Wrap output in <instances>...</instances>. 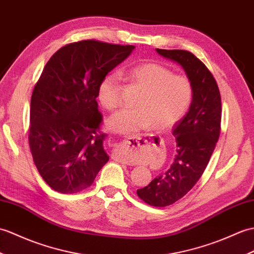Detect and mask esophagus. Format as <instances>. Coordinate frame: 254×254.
<instances>
[{
    "mask_svg": "<svg viewBox=\"0 0 254 254\" xmlns=\"http://www.w3.org/2000/svg\"><path fill=\"white\" fill-rule=\"evenodd\" d=\"M148 137L145 136V135H136V136H132L127 139H126L125 141V146H123V148L126 150L128 149H136L138 147H141V145H145V144H148ZM117 159H119V161H122L123 163L126 164H131V161L128 160L127 158V154L125 151H121L119 154H117Z\"/></svg>",
    "mask_w": 254,
    "mask_h": 254,
    "instance_id": "obj_1",
    "label": "esophagus"
}]
</instances>
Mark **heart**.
<instances>
[{"mask_svg":"<svg viewBox=\"0 0 254 254\" xmlns=\"http://www.w3.org/2000/svg\"><path fill=\"white\" fill-rule=\"evenodd\" d=\"M127 78L141 93L136 109H122L111 116L108 127L118 134H131L148 127L167 131L185 115L192 98V85L186 76L173 74L167 67L156 63H143L128 68ZM120 81L109 73L100 81L98 100L105 108L114 110L119 105Z\"/></svg>","mask_w":254,"mask_h":254,"instance_id":"b5f03b06","label":"heart"}]
</instances>
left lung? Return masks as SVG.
Returning <instances> with one entry per match:
<instances>
[{"instance_id": "obj_1", "label": "left lung", "mask_w": 254, "mask_h": 254, "mask_svg": "<svg viewBox=\"0 0 254 254\" xmlns=\"http://www.w3.org/2000/svg\"><path fill=\"white\" fill-rule=\"evenodd\" d=\"M159 55L176 63L192 85L187 114L176 123L173 163L163 174L137 190V196L154 207H167L190 191L201 178L220 136L222 104L219 86L202 62L183 50L156 49Z\"/></svg>"}]
</instances>
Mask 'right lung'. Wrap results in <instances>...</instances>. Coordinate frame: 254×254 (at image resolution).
<instances>
[{"instance_id":"1","label":"right lung","mask_w":254,"mask_h":254,"mask_svg":"<svg viewBox=\"0 0 254 254\" xmlns=\"http://www.w3.org/2000/svg\"><path fill=\"white\" fill-rule=\"evenodd\" d=\"M134 49L85 40L64 45L45 64L32 92L29 144L40 175L54 190H85L108 162L106 134L97 133L98 85Z\"/></svg>"}]
</instances>
